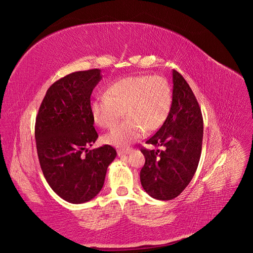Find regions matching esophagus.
Masks as SVG:
<instances>
[{
	"label": "esophagus",
	"mask_w": 253,
	"mask_h": 253,
	"mask_svg": "<svg viewBox=\"0 0 253 253\" xmlns=\"http://www.w3.org/2000/svg\"><path fill=\"white\" fill-rule=\"evenodd\" d=\"M129 151H131V149H129V148H126V149H117V154H118V156H122V155L127 154Z\"/></svg>",
	"instance_id": "esophagus-1"
}]
</instances>
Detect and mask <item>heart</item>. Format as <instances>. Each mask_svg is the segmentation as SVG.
Instances as JSON below:
<instances>
[{"instance_id":"b5f03b06","label":"heart","mask_w":253,"mask_h":253,"mask_svg":"<svg viewBox=\"0 0 253 253\" xmlns=\"http://www.w3.org/2000/svg\"><path fill=\"white\" fill-rule=\"evenodd\" d=\"M172 100L170 83L163 76H129L112 82L105 95H97L90 102V114L99 126L109 128L124 112L126 119L105 134L103 141L126 147L144 131L162 126L170 115Z\"/></svg>"}]
</instances>
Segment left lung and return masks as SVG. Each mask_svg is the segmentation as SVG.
Listing matches in <instances>:
<instances>
[{
    "instance_id": "obj_1",
    "label": "left lung",
    "mask_w": 253,
    "mask_h": 253,
    "mask_svg": "<svg viewBox=\"0 0 253 253\" xmlns=\"http://www.w3.org/2000/svg\"><path fill=\"white\" fill-rule=\"evenodd\" d=\"M172 99L169 117L145 141L163 150H140L145 158L140 170L141 186L159 201H171L186 189L202 154V111L189 84L176 71H173Z\"/></svg>"
}]
</instances>
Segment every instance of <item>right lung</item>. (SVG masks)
Masks as SVG:
<instances>
[{
  "mask_svg": "<svg viewBox=\"0 0 253 253\" xmlns=\"http://www.w3.org/2000/svg\"><path fill=\"white\" fill-rule=\"evenodd\" d=\"M100 70L76 72L47 89L36 117L35 137L43 175L64 201L82 204L103 187L106 170L117 153L112 145L88 150L97 140L90 95Z\"/></svg>",
  "mask_w": 253,
  "mask_h": 253,
  "instance_id": "obj_1",
  "label": "right lung"
}]
</instances>
